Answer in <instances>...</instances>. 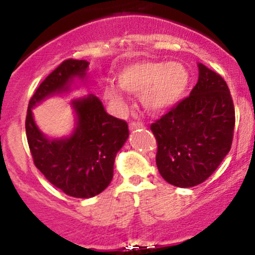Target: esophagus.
I'll list each match as a JSON object with an SVG mask.
<instances>
[{"label": "esophagus", "instance_id": "34e87169", "mask_svg": "<svg viewBox=\"0 0 255 255\" xmlns=\"http://www.w3.org/2000/svg\"><path fill=\"white\" fill-rule=\"evenodd\" d=\"M144 127V125L141 124V122H136V121H131L129 124V129L133 130V129H137V128H142Z\"/></svg>", "mask_w": 255, "mask_h": 255}]
</instances>
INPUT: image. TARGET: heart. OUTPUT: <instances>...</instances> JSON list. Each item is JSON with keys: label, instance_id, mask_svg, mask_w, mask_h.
<instances>
[{"label": "heart", "instance_id": "1", "mask_svg": "<svg viewBox=\"0 0 255 255\" xmlns=\"http://www.w3.org/2000/svg\"><path fill=\"white\" fill-rule=\"evenodd\" d=\"M120 86L134 95H141L142 103L151 113H163L182 99L189 84V73L182 63L140 61L119 72ZM105 95L118 104L124 103L119 87L109 85Z\"/></svg>", "mask_w": 255, "mask_h": 255}]
</instances>
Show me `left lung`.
Wrapping results in <instances>:
<instances>
[{
    "label": "left lung",
    "mask_w": 255,
    "mask_h": 255,
    "mask_svg": "<svg viewBox=\"0 0 255 255\" xmlns=\"http://www.w3.org/2000/svg\"><path fill=\"white\" fill-rule=\"evenodd\" d=\"M191 95L151 125L157 140V168L172 186L187 188L207 180L229 153L235 108L221 75L198 64Z\"/></svg>",
    "instance_id": "1"
}]
</instances>
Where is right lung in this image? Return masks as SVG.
I'll use <instances>...</instances> for the list:
<instances>
[{
	"label": "right lung",
	"instance_id": "obj_1",
	"mask_svg": "<svg viewBox=\"0 0 255 255\" xmlns=\"http://www.w3.org/2000/svg\"><path fill=\"white\" fill-rule=\"evenodd\" d=\"M89 62L63 61L38 86L28 102L26 136L34 165L69 197L92 198L109 186L116 153L129 135L127 122L109 115L95 95L72 102L77 127L71 136L48 139L38 129L32 108L44 98L66 92L74 78L84 80Z\"/></svg>",
	"mask_w": 255,
	"mask_h": 255
}]
</instances>
